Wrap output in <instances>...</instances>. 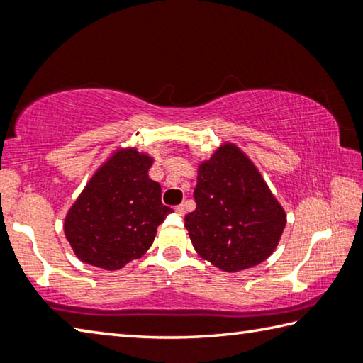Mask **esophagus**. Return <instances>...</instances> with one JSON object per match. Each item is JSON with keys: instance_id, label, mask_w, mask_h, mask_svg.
I'll return each mask as SVG.
<instances>
[{"instance_id": "esophagus-1", "label": "esophagus", "mask_w": 363, "mask_h": 363, "mask_svg": "<svg viewBox=\"0 0 363 363\" xmlns=\"http://www.w3.org/2000/svg\"><path fill=\"white\" fill-rule=\"evenodd\" d=\"M174 211H176L177 214H181V216H182V214L186 213V206H184V205H177V206H174Z\"/></svg>"}]
</instances>
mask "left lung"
I'll list each match as a JSON object with an SVG mask.
<instances>
[{"mask_svg": "<svg viewBox=\"0 0 363 363\" xmlns=\"http://www.w3.org/2000/svg\"><path fill=\"white\" fill-rule=\"evenodd\" d=\"M196 208L186 229L196 253L224 272L257 266L274 253L286 214L253 162L224 144L199 167Z\"/></svg>", "mask_w": 363, "mask_h": 363, "instance_id": "left-lung-1", "label": "left lung"}]
</instances>
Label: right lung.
I'll use <instances>...</instances> for the list:
<instances>
[{"instance_id":"add662e5","label":"right lung","mask_w":363,"mask_h":363,"mask_svg":"<svg viewBox=\"0 0 363 363\" xmlns=\"http://www.w3.org/2000/svg\"><path fill=\"white\" fill-rule=\"evenodd\" d=\"M152 162L136 149L120 150L86 184L64 224L78 259L116 270L150 248L157 227L173 213L147 174Z\"/></svg>"}]
</instances>
